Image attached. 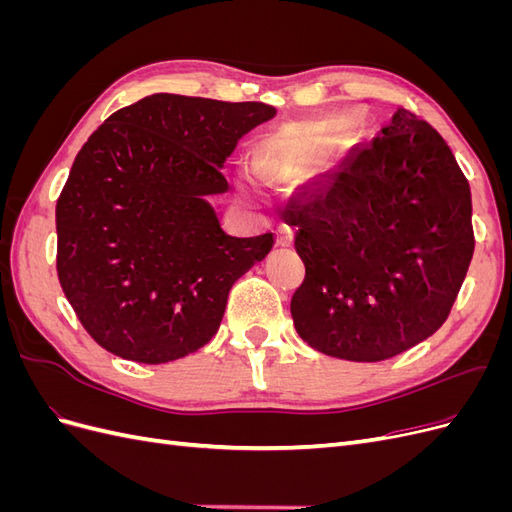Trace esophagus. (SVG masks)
Returning <instances> with one entry per match:
<instances>
[{"instance_id": "1", "label": "esophagus", "mask_w": 512, "mask_h": 512, "mask_svg": "<svg viewBox=\"0 0 512 512\" xmlns=\"http://www.w3.org/2000/svg\"><path fill=\"white\" fill-rule=\"evenodd\" d=\"M275 237H277V245L288 247V245H292V241H294V230H292L290 226L282 224L280 228L275 230Z\"/></svg>"}]
</instances>
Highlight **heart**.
Here are the masks:
<instances>
[{
	"mask_svg": "<svg viewBox=\"0 0 512 512\" xmlns=\"http://www.w3.org/2000/svg\"><path fill=\"white\" fill-rule=\"evenodd\" d=\"M309 143L299 141V138L292 136H280L273 138L265 147H260L258 151V173L265 177L267 181H284L290 179L297 170L301 168V164L305 162L307 153H309ZM247 183L252 185V190H256V179L247 177Z\"/></svg>",
	"mask_w": 512,
	"mask_h": 512,
	"instance_id": "b5f03b06",
	"label": "heart"
}]
</instances>
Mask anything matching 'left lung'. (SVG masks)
<instances>
[{
    "instance_id": "left-lung-1",
    "label": "left lung",
    "mask_w": 512,
    "mask_h": 512,
    "mask_svg": "<svg viewBox=\"0 0 512 512\" xmlns=\"http://www.w3.org/2000/svg\"><path fill=\"white\" fill-rule=\"evenodd\" d=\"M288 224L305 265L294 329L346 361L391 359L436 333L474 254L470 183L444 138L404 106L299 194Z\"/></svg>"
}]
</instances>
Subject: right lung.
Returning <instances> with one entry per match:
<instances>
[{"mask_svg": "<svg viewBox=\"0 0 512 512\" xmlns=\"http://www.w3.org/2000/svg\"><path fill=\"white\" fill-rule=\"evenodd\" d=\"M273 115L265 102L153 94L76 153L57 198V275L104 350L158 365L218 333L232 284L271 252L273 232L230 237L205 198L228 190L222 164Z\"/></svg>", "mask_w": 512, "mask_h": 512, "instance_id": "add662e5", "label": "right lung"}]
</instances>
